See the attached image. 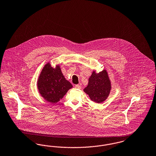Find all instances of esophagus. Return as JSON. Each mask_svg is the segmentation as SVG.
<instances>
[{
	"label": "esophagus",
	"mask_w": 156,
	"mask_h": 156,
	"mask_svg": "<svg viewBox=\"0 0 156 156\" xmlns=\"http://www.w3.org/2000/svg\"><path fill=\"white\" fill-rule=\"evenodd\" d=\"M75 88L76 89H81V86L80 85H75Z\"/></svg>",
	"instance_id": "esophagus-1"
}]
</instances>
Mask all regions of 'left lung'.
I'll return each mask as SVG.
<instances>
[{"label":"left lung","instance_id":"8db88e82","mask_svg":"<svg viewBox=\"0 0 156 156\" xmlns=\"http://www.w3.org/2000/svg\"><path fill=\"white\" fill-rule=\"evenodd\" d=\"M111 83L106 70L98 73L94 71L89 78L88 86L83 90L92 101L101 103L105 101L109 95Z\"/></svg>","mask_w":156,"mask_h":156}]
</instances>
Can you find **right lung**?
<instances>
[{
    "instance_id": "right-lung-1",
    "label": "right lung",
    "mask_w": 156,
    "mask_h": 156,
    "mask_svg": "<svg viewBox=\"0 0 156 156\" xmlns=\"http://www.w3.org/2000/svg\"><path fill=\"white\" fill-rule=\"evenodd\" d=\"M37 88L45 100L55 103L61 100L73 85L65 80L59 65L54 68L48 63L38 78Z\"/></svg>"
}]
</instances>
